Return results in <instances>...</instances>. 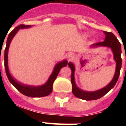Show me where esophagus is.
Here are the masks:
<instances>
[{
  "label": "esophagus",
  "instance_id": "34e87169",
  "mask_svg": "<svg viewBox=\"0 0 126 126\" xmlns=\"http://www.w3.org/2000/svg\"><path fill=\"white\" fill-rule=\"evenodd\" d=\"M74 57V54L73 53H69L68 55V58L69 59H73Z\"/></svg>",
  "mask_w": 126,
  "mask_h": 126
}]
</instances>
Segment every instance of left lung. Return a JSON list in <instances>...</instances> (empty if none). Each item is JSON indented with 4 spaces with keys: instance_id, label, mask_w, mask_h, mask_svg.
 <instances>
[{
    "instance_id": "obj_1",
    "label": "left lung",
    "mask_w": 126,
    "mask_h": 126,
    "mask_svg": "<svg viewBox=\"0 0 126 126\" xmlns=\"http://www.w3.org/2000/svg\"><path fill=\"white\" fill-rule=\"evenodd\" d=\"M105 34V39L103 42H97L96 44H93L91 45L92 48L98 47H106L111 48L114 56V60L116 62V69L115 73L114 75L113 78L111 80V82L105 87L101 88L100 90L94 91V92H87L81 89H79L76 84L75 78H74V72H75V66L72 63L69 62L68 63L69 67L71 69V82L72 84V93L76 97L86 100H96L100 98L107 93L109 92L110 90L114 87V86L118 80L119 74H120V69L122 67V57H121V53H122V47L121 44L117 40L115 36L111 32L103 31Z\"/></svg>"
}]
</instances>
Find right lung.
I'll return each instance as SVG.
<instances>
[{
  "mask_svg": "<svg viewBox=\"0 0 126 126\" xmlns=\"http://www.w3.org/2000/svg\"><path fill=\"white\" fill-rule=\"evenodd\" d=\"M31 26H26V25H19L17 27H16L13 31L11 32V33L9 34L8 38H7V45H6V48L4 50V68H5V71H6V74H7V78L10 81V82L12 84L16 89L18 90L21 93H22L23 94L26 95L27 96H30V97H42V96H46L49 95L52 90V85H53V82L56 79V78L57 77L58 74L60 71L61 69L65 67L67 65V61L63 60L61 62L58 63L56 65H55L54 70L52 71V74L50 75L49 78L48 79L46 84H44L42 86H28V85H25L21 84L20 82H17L16 79H15L10 74L9 70V67H8V51H9V45L11 42L13 38V37L15 36L16 33H17L19 29H23V28H30Z\"/></svg>",
  "mask_w": 126,
  "mask_h": 126,
  "instance_id": "obj_1",
  "label": "right lung"
}]
</instances>
